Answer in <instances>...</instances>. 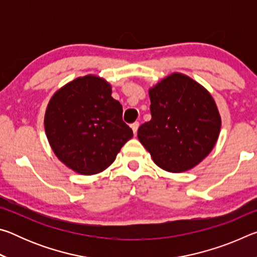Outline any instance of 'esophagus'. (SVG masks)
Masks as SVG:
<instances>
[{
	"label": "esophagus",
	"instance_id": "obj_1",
	"mask_svg": "<svg viewBox=\"0 0 257 257\" xmlns=\"http://www.w3.org/2000/svg\"><path fill=\"white\" fill-rule=\"evenodd\" d=\"M138 128H139V122H134V123H132V129H133V132H134L135 135L137 134Z\"/></svg>",
	"mask_w": 257,
	"mask_h": 257
}]
</instances>
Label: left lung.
I'll use <instances>...</instances> for the list:
<instances>
[{
	"label": "left lung",
	"mask_w": 257,
	"mask_h": 257,
	"mask_svg": "<svg viewBox=\"0 0 257 257\" xmlns=\"http://www.w3.org/2000/svg\"><path fill=\"white\" fill-rule=\"evenodd\" d=\"M150 98L152 119L139 127V142L165 171L194 168L219 137L221 118L211 94L191 78L172 73L150 89Z\"/></svg>",
	"instance_id": "8db88e82"
}]
</instances>
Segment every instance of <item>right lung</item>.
I'll return each instance as SVG.
<instances>
[{
    "label": "right lung",
    "mask_w": 257,
    "mask_h": 257,
    "mask_svg": "<svg viewBox=\"0 0 257 257\" xmlns=\"http://www.w3.org/2000/svg\"><path fill=\"white\" fill-rule=\"evenodd\" d=\"M111 93L102 78L85 76L58 90L47 105L44 124L52 150L80 175L105 170L133 137Z\"/></svg>",
    "instance_id": "obj_1"
}]
</instances>
